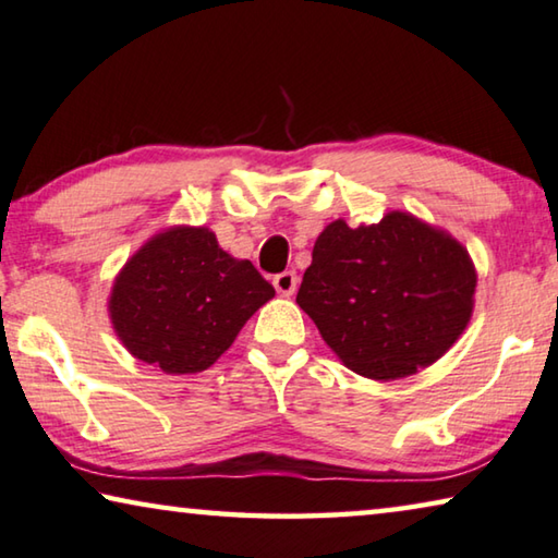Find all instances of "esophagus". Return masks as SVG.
<instances>
[{
  "instance_id": "obj_1",
  "label": "esophagus",
  "mask_w": 558,
  "mask_h": 558,
  "mask_svg": "<svg viewBox=\"0 0 558 558\" xmlns=\"http://www.w3.org/2000/svg\"><path fill=\"white\" fill-rule=\"evenodd\" d=\"M296 287H299V277H296V271H281V274H277V277H274V289L279 291L281 296H291L296 291Z\"/></svg>"
}]
</instances>
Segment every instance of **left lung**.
<instances>
[{
	"label": "left lung",
	"mask_w": 558,
	"mask_h": 558,
	"mask_svg": "<svg viewBox=\"0 0 558 558\" xmlns=\"http://www.w3.org/2000/svg\"><path fill=\"white\" fill-rule=\"evenodd\" d=\"M477 269L450 232L392 209L376 225H326L296 304L345 368L413 376L452 349L474 312Z\"/></svg>",
	"instance_id": "obj_1"
}]
</instances>
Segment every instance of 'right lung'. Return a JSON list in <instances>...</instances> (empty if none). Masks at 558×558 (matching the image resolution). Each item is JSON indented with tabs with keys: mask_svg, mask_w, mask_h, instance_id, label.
Masks as SVG:
<instances>
[{
	"mask_svg": "<svg viewBox=\"0 0 558 558\" xmlns=\"http://www.w3.org/2000/svg\"><path fill=\"white\" fill-rule=\"evenodd\" d=\"M274 287L209 227L153 234L113 279L108 318L133 359L170 376L199 373L234 343Z\"/></svg>",
	"mask_w": 558,
	"mask_h": 558,
	"instance_id": "1",
	"label": "right lung"
}]
</instances>
